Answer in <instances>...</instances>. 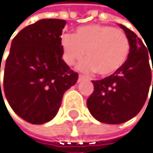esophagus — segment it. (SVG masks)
Masks as SVG:
<instances>
[{"mask_svg": "<svg viewBox=\"0 0 153 153\" xmlns=\"http://www.w3.org/2000/svg\"><path fill=\"white\" fill-rule=\"evenodd\" d=\"M86 79V77L84 75H82V74H79V77H78V81H82V80H84Z\"/></svg>", "mask_w": 153, "mask_h": 153, "instance_id": "obj_1", "label": "esophagus"}]
</instances>
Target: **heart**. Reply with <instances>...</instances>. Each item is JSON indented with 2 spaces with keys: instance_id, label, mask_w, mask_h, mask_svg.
Instances as JSON below:
<instances>
[{
  "instance_id": "heart-1",
  "label": "heart",
  "mask_w": 153,
  "mask_h": 153,
  "mask_svg": "<svg viewBox=\"0 0 153 153\" xmlns=\"http://www.w3.org/2000/svg\"><path fill=\"white\" fill-rule=\"evenodd\" d=\"M62 58L68 65L78 62L85 56L89 60L83 63L85 70L100 76H110L121 69L130 53L127 35L109 25L92 24L79 27L73 35L61 38Z\"/></svg>"
}]
</instances>
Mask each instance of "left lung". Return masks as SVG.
I'll use <instances>...</instances> for the list:
<instances>
[{"mask_svg":"<svg viewBox=\"0 0 153 153\" xmlns=\"http://www.w3.org/2000/svg\"><path fill=\"white\" fill-rule=\"evenodd\" d=\"M120 27L130 42L128 59L116 73L93 81L94 92L87 100L91 114L107 124H121L136 116L146 102L152 84L149 57L152 60V53L149 54L146 44L132 30L122 24Z\"/></svg>","mask_w":153,"mask_h":153,"instance_id":"8db88e82","label":"left lung"}]
</instances>
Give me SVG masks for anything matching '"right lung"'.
<instances>
[{"mask_svg":"<svg viewBox=\"0 0 153 153\" xmlns=\"http://www.w3.org/2000/svg\"><path fill=\"white\" fill-rule=\"evenodd\" d=\"M65 23L42 19L23 28L11 42L0 97L4 92L12 110L31 124L56 116L65 91L78 80L77 72L62 59L60 36Z\"/></svg>","mask_w":153,"mask_h":153,"instance_id":"right-lung-1","label":"right lung"}]
</instances>
